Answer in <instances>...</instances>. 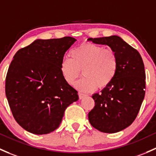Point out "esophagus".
Segmentation results:
<instances>
[{"mask_svg":"<svg viewBox=\"0 0 156 156\" xmlns=\"http://www.w3.org/2000/svg\"><path fill=\"white\" fill-rule=\"evenodd\" d=\"M87 95L86 94H84V93H78V96H79V99H83V97H85V96H86Z\"/></svg>","mask_w":156,"mask_h":156,"instance_id":"34e87169","label":"esophagus"}]
</instances>
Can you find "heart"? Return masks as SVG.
<instances>
[{
	"label": "heart",
	"mask_w": 156,
	"mask_h": 156,
	"mask_svg": "<svg viewBox=\"0 0 156 156\" xmlns=\"http://www.w3.org/2000/svg\"><path fill=\"white\" fill-rule=\"evenodd\" d=\"M70 56L71 58H64L60 63V73L66 82L71 85L82 70L83 78L75 84L81 91L106 87L117 75L118 58L112 49L87 42L73 49Z\"/></svg>",
	"instance_id": "b5f03b06"
}]
</instances>
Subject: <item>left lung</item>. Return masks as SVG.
I'll use <instances>...</instances> for the list:
<instances>
[{"label":"left lung","instance_id":"1","mask_svg":"<svg viewBox=\"0 0 156 156\" xmlns=\"http://www.w3.org/2000/svg\"><path fill=\"white\" fill-rule=\"evenodd\" d=\"M87 40L108 45L117 56L115 78L101 93L92 96L95 106L88 114L95 129L105 133H116L134 122L143 102L146 88L143 60L136 49L118 36Z\"/></svg>","mask_w":156,"mask_h":156}]
</instances>
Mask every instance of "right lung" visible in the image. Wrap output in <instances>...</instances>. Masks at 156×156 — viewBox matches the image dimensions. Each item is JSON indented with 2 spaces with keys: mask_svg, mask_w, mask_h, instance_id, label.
Listing matches in <instances>:
<instances>
[{
  "mask_svg": "<svg viewBox=\"0 0 156 156\" xmlns=\"http://www.w3.org/2000/svg\"><path fill=\"white\" fill-rule=\"evenodd\" d=\"M76 39H37L19 49L6 77L5 92L16 122L30 133L45 134L59 127L78 92L60 73V63Z\"/></svg>",
  "mask_w": 156,
  "mask_h": 156,
  "instance_id": "right-lung-1",
  "label": "right lung"
}]
</instances>
